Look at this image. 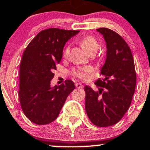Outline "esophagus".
<instances>
[{"label": "esophagus", "mask_w": 150, "mask_h": 150, "mask_svg": "<svg viewBox=\"0 0 150 150\" xmlns=\"http://www.w3.org/2000/svg\"><path fill=\"white\" fill-rule=\"evenodd\" d=\"M75 86L76 87L78 88H83V85L81 83H76Z\"/></svg>", "instance_id": "esophagus-1"}]
</instances>
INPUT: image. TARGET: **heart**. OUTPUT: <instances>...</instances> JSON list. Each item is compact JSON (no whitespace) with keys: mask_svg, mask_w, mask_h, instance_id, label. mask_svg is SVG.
<instances>
[{"mask_svg":"<svg viewBox=\"0 0 150 150\" xmlns=\"http://www.w3.org/2000/svg\"><path fill=\"white\" fill-rule=\"evenodd\" d=\"M80 43L81 46L83 47L84 50L88 53H91V52H96L98 50V47H99L98 40L92 36H86L83 37L80 40ZM70 50H71V44L68 43L65 46L64 51H63L64 57H68L69 54ZM93 71V68L91 66H85L83 67L74 69L73 71H72L74 76L81 79H86L88 77L89 74H91Z\"/></svg>","mask_w":150,"mask_h":150,"instance_id":"heart-1","label":"heart"}]
</instances>
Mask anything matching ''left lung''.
<instances>
[{"mask_svg":"<svg viewBox=\"0 0 150 150\" xmlns=\"http://www.w3.org/2000/svg\"><path fill=\"white\" fill-rule=\"evenodd\" d=\"M106 42L107 55L95 91L86 86L85 109L90 121L100 127L113 126L122 119L131 104L136 84V73L131 50L115 31L97 29Z\"/></svg>","mask_w":150,"mask_h":150,"instance_id":"1","label":"left lung"}]
</instances>
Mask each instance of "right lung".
<instances>
[{
	"instance_id": "add662e5",
	"label": "right lung",
	"mask_w": 150,
	"mask_h": 150,
	"mask_svg": "<svg viewBox=\"0 0 150 150\" xmlns=\"http://www.w3.org/2000/svg\"><path fill=\"white\" fill-rule=\"evenodd\" d=\"M79 32L57 28L43 30L24 50L19 67V98L23 112L31 122L45 125L55 120L75 89L69 79L53 88L50 81L62 57L65 43Z\"/></svg>"
}]
</instances>
